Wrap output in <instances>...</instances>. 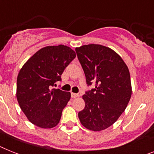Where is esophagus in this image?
I'll return each instance as SVG.
<instances>
[{"mask_svg":"<svg viewBox=\"0 0 154 154\" xmlns=\"http://www.w3.org/2000/svg\"><path fill=\"white\" fill-rule=\"evenodd\" d=\"M71 97H72V98H75V97H79V94H75V93H71Z\"/></svg>","mask_w":154,"mask_h":154,"instance_id":"34e87169","label":"esophagus"}]
</instances>
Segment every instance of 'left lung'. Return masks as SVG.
<instances>
[{
	"mask_svg": "<svg viewBox=\"0 0 154 154\" xmlns=\"http://www.w3.org/2000/svg\"><path fill=\"white\" fill-rule=\"evenodd\" d=\"M87 85L94 89L82 98L85 106L78 112L83 126L101 131L112 125L125 111L132 94L129 69L122 58L108 47L87 45L76 48Z\"/></svg>",
	"mask_w": 154,
	"mask_h": 154,
	"instance_id": "obj_1",
	"label": "left lung"
}]
</instances>
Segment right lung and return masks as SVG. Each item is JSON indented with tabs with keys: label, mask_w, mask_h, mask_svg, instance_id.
I'll return each mask as SVG.
<instances>
[{
	"label": "right lung",
	"mask_w": 154,
	"mask_h": 154,
	"mask_svg": "<svg viewBox=\"0 0 154 154\" xmlns=\"http://www.w3.org/2000/svg\"><path fill=\"white\" fill-rule=\"evenodd\" d=\"M76 53L63 45L42 48L23 65L17 80V98L20 109L35 125L50 129L60 122L71 94L52 89Z\"/></svg>",
	"instance_id": "1"
}]
</instances>
